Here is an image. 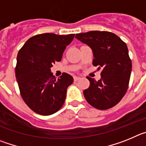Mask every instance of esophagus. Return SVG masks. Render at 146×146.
<instances>
[{
	"label": "esophagus",
	"mask_w": 146,
	"mask_h": 146,
	"mask_svg": "<svg viewBox=\"0 0 146 146\" xmlns=\"http://www.w3.org/2000/svg\"><path fill=\"white\" fill-rule=\"evenodd\" d=\"M80 79V77H77V76H74V81L79 80Z\"/></svg>",
	"instance_id": "esophagus-1"
}]
</instances>
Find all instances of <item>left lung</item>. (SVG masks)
<instances>
[{
    "instance_id": "left-lung-1",
    "label": "left lung",
    "mask_w": 146,
    "mask_h": 146,
    "mask_svg": "<svg viewBox=\"0 0 146 146\" xmlns=\"http://www.w3.org/2000/svg\"><path fill=\"white\" fill-rule=\"evenodd\" d=\"M75 38L91 47L93 65L102 69L99 80L87 77L90 86L83 91L86 101L99 110L113 108L123 97L129 82L131 61L126 43L108 31L77 33Z\"/></svg>"
}]
</instances>
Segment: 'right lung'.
Wrapping results in <instances>:
<instances>
[{
	"label": "right lung",
	"mask_w": 146,
	"mask_h": 146,
	"mask_svg": "<svg viewBox=\"0 0 146 146\" xmlns=\"http://www.w3.org/2000/svg\"><path fill=\"white\" fill-rule=\"evenodd\" d=\"M74 37V34L51 33L36 35L18 52L15 68L18 86L25 104L35 113L50 115L63 106L67 88L74 79L67 73L56 79L51 67L61 60Z\"/></svg>",
	"instance_id": "1"
}]
</instances>
